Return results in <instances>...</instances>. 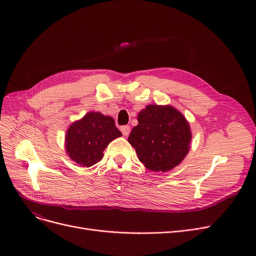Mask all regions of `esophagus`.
<instances>
[{
    "label": "esophagus",
    "instance_id": "obj_1",
    "mask_svg": "<svg viewBox=\"0 0 256 256\" xmlns=\"http://www.w3.org/2000/svg\"><path fill=\"white\" fill-rule=\"evenodd\" d=\"M120 130H121V132L124 134V136L128 137L130 135V128L128 126H124L120 128Z\"/></svg>",
    "mask_w": 256,
    "mask_h": 256
}]
</instances>
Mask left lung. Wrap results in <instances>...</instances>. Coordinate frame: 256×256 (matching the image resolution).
Masks as SVG:
<instances>
[{
	"instance_id": "obj_1",
	"label": "left lung",
	"mask_w": 256,
	"mask_h": 256,
	"mask_svg": "<svg viewBox=\"0 0 256 256\" xmlns=\"http://www.w3.org/2000/svg\"><path fill=\"white\" fill-rule=\"evenodd\" d=\"M192 134L184 116L171 106L148 104L128 136L139 160L152 171H169L189 152Z\"/></svg>"
}]
</instances>
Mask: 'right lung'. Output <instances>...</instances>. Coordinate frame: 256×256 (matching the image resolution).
Segmentation results:
<instances>
[{"instance_id":"right-lung-1","label":"right lung","mask_w":256,"mask_h":256,"mask_svg":"<svg viewBox=\"0 0 256 256\" xmlns=\"http://www.w3.org/2000/svg\"><path fill=\"white\" fill-rule=\"evenodd\" d=\"M121 135L112 117L89 112L67 130L66 154L82 167H91L102 158V152L108 144Z\"/></svg>"}]
</instances>
